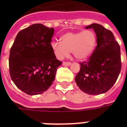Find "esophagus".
Listing matches in <instances>:
<instances>
[{
    "instance_id": "34e87169",
    "label": "esophagus",
    "mask_w": 127,
    "mask_h": 127,
    "mask_svg": "<svg viewBox=\"0 0 127 127\" xmlns=\"http://www.w3.org/2000/svg\"><path fill=\"white\" fill-rule=\"evenodd\" d=\"M70 64H71V63H70V62H63V66H70Z\"/></svg>"
}]
</instances>
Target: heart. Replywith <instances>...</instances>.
<instances>
[{
	"mask_svg": "<svg viewBox=\"0 0 127 127\" xmlns=\"http://www.w3.org/2000/svg\"><path fill=\"white\" fill-rule=\"evenodd\" d=\"M61 42L53 41L51 46L56 57L63 59L72 51L74 57L83 60L92 53L96 45V35L92 30L68 32L61 37Z\"/></svg>",
	"mask_w": 127,
	"mask_h": 127,
	"instance_id": "obj_1",
	"label": "heart"
}]
</instances>
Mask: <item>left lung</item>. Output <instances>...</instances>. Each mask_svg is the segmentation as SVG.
<instances>
[{
    "label": "left lung",
    "mask_w": 127,
    "mask_h": 127,
    "mask_svg": "<svg viewBox=\"0 0 127 127\" xmlns=\"http://www.w3.org/2000/svg\"><path fill=\"white\" fill-rule=\"evenodd\" d=\"M90 28L96 34L97 46L88 60L80 63L75 82L84 92L98 95L110 90L117 80L121 69V49L110 30L98 24L86 27Z\"/></svg>",
    "instance_id": "obj_1"
}]
</instances>
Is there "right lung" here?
<instances>
[{
    "instance_id": "obj_1",
    "label": "right lung",
    "mask_w": 127,
    "mask_h": 127,
    "mask_svg": "<svg viewBox=\"0 0 127 127\" xmlns=\"http://www.w3.org/2000/svg\"><path fill=\"white\" fill-rule=\"evenodd\" d=\"M54 29L35 24L18 33L10 49L9 71L20 90L31 95L41 94L53 82L62 63L51 46Z\"/></svg>"
}]
</instances>
